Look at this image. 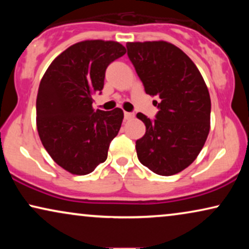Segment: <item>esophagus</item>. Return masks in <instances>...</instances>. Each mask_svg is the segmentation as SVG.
<instances>
[{
    "label": "esophagus",
    "instance_id": "34e87169",
    "mask_svg": "<svg viewBox=\"0 0 249 249\" xmlns=\"http://www.w3.org/2000/svg\"><path fill=\"white\" fill-rule=\"evenodd\" d=\"M124 120H131L132 118L135 117L134 113H131V112H124Z\"/></svg>",
    "mask_w": 249,
    "mask_h": 249
}]
</instances>
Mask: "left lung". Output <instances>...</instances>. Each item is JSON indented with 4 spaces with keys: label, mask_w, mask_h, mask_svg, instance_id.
<instances>
[{
    "label": "left lung",
    "mask_w": 249,
    "mask_h": 249,
    "mask_svg": "<svg viewBox=\"0 0 249 249\" xmlns=\"http://www.w3.org/2000/svg\"><path fill=\"white\" fill-rule=\"evenodd\" d=\"M127 50L146 94L160 98L154 120L137 113L146 125L136 142L138 160L156 175H176L195 161L209 136V89L195 63L171 43H127Z\"/></svg>",
    "instance_id": "1"
}]
</instances>
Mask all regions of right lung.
I'll return each instance as SVG.
<instances>
[{
	"mask_svg": "<svg viewBox=\"0 0 249 249\" xmlns=\"http://www.w3.org/2000/svg\"><path fill=\"white\" fill-rule=\"evenodd\" d=\"M124 54L118 42L84 40L56 56L40 80L39 138L54 162L72 175H88L103 163L120 130L124 111H95L91 96L103 89L108 64Z\"/></svg>",
	"mask_w": 249,
	"mask_h": 249,
	"instance_id": "add662e5",
	"label": "right lung"
}]
</instances>
